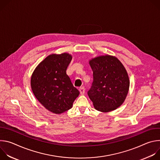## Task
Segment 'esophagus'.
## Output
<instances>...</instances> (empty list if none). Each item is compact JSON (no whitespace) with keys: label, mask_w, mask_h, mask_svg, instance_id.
Returning a JSON list of instances; mask_svg holds the SVG:
<instances>
[{"label":"esophagus","mask_w":160,"mask_h":160,"mask_svg":"<svg viewBox=\"0 0 160 160\" xmlns=\"http://www.w3.org/2000/svg\"><path fill=\"white\" fill-rule=\"evenodd\" d=\"M79 91L81 94H83L85 93V87H81L79 88Z\"/></svg>","instance_id":"1"}]
</instances>
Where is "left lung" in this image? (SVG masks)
I'll use <instances>...</instances> for the list:
<instances>
[{
    "label": "left lung",
    "instance_id": "8db88e82",
    "mask_svg": "<svg viewBox=\"0 0 160 160\" xmlns=\"http://www.w3.org/2000/svg\"><path fill=\"white\" fill-rule=\"evenodd\" d=\"M93 82L88 96L95 109L109 112L120 107L128 92L130 81L122 63L115 56H101L89 61Z\"/></svg>",
    "mask_w": 160,
    "mask_h": 160
}]
</instances>
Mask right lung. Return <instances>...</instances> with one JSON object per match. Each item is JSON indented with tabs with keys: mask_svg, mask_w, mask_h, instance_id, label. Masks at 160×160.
Segmentation results:
<instances>
[{
	"mask_svg": "<svg viewBox=\"0 0 160 160\" xmlns=\"http://www.w3.org/2000/svg\"><path fill=\"white\" fill-rule=\"evenodd\" d=\"M72 59L68 53L51 54L36 67L32 75L31 87L35 98L55 114L71 109L80 94L66 75Z\"/></svg>",
	"mask_w": 160,
	"mask_h": 160,
	"instance_id": "obj_1",
	"label": "right lung"
}]
</instances>
